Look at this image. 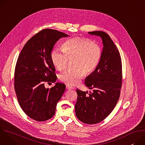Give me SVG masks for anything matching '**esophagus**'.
I'll use <instances>...</instances> for the list:
<instances>
[{"label":"esophagus","instance_id":"obj_1","mask_svg":"<svg viewBox=\"0 0 145 145\" xmlns=\"http://www.w3.org/2000/svg\"><path fill=\"white\" fill-rule=\"evenodd\" d=\"M66 88L67 89H74V87L71 86H69V85H67L66 86Z\"/></svg>","mask_w":145,"mask_h":145}]
</instances>
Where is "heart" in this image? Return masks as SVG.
<instances>
[{"label":"heart","mask_w":145,"mask_h":145,"mask_svg":"<svg viewBox=\"0 0 145 145\" xmlns=\"http://www.w3.org/2000/svg\"><path fill=\"white\" fill-rule=\"evenodd\" d=\"M62 50H53L50 58L54 67L59 71L65 70L69 61L73 60L72 67L74 69L67 71L59 76L61 81L71 86L80 83L86 74L92 73L97 67L102 54L99 45L89 39L80 37L65 41L62 46Z\"/></svg>","instance_id":"1"}]
</instances>
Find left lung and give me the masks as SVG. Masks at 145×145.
Segmentation results:
<instances>
[{
    "label": "left lung",
    "instance_id": "obj_1",
    "mask_svg": "<svg viewBox=\"0 0 145 145\" xmlns=\"http://www.w3.org/2000/svg\"><path fill=\"white\" fill-rule=\"evenodd\" d=\"M88 33L100 37L104 46L97 67L85 80L86 86L93 92L76 89L75 112L81 121L93 125L106 119L116 105L121 88L122 65L119 52L108 34L102 31Z\"/></svg>",
    "mask_w": 145,
    "mask_h": 145
}]
</instances>
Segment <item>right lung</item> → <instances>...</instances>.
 <instances>
[{
  "label": "right lung",
  "instance_id": "add662e5",
  "mask_svg": "<svg viewBox=\"0 0 145 145\" xmlns=\"http://www.w3.org/2000/svg\"><path fill=\"white\" fill-rule=\"evenodd\" d=\"M67 37L56 30L44 29L27 41L18 58L14 73L16 97L24 112L36 121H45L54 116L65 91L64 84L57 82L50 89L45 84L57 80L50 54L57 41Z\"/></svg>",
  "mask_w": 145,
  "mask_h": 145
}]
</instances>
